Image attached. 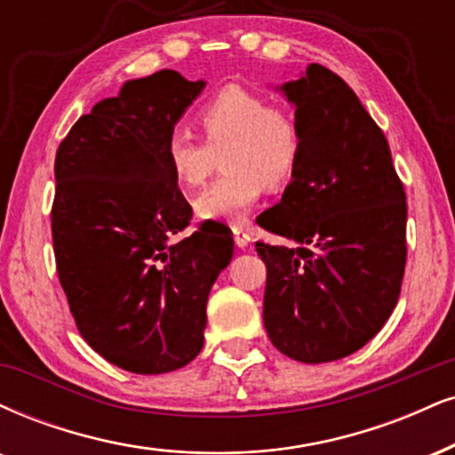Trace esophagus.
<instances>
[{"label": "esophagus", "mask_w": 455, "mask_h": 455, "mask_svg": "<svg viewBox=\"0 0 455 455\" xmlns=\"http://www.w3.org/2000/svg\"><path fill=\"white\" fill-rule=\"evenodd\" d=\"M233 237H235V243L239 245V248H245V245L250 243V233L245 231L242 224H233Z\"/></svg>", "instance_id": "esophagus-1"}]
</instances>
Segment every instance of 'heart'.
Segmentation results:
<instances>
[{
    "instance_id": "1",
    "label": "heart",
    "mask_w": 455,
    "mask_h": 455,
    "mask_svg": "<svg viewBox=\"0 0 455 455\" xmlns=\"http://www.w3.org/2000/svg\"><path fill=\"white\" fill-rule=\"evenodd\" d=\"M201 140L182 127L167 133L163 156L175 184L195 190L222 155L220 178L195 199L196 216L242 220L262 190L283 188L297 173L305 131L297 114L242 84H227L195 109Z\"/></svg>"
}]
</instances>
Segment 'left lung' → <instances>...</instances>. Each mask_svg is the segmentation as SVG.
I'll return each mask as SVG.
<instances>
[{
  "mask_svg": "<svg viewBox=\"0 0 455 455\" xmlns=\"http://www.w3.org/2000/svg\"><path fill=\"white\" fill-rule=\"evenodd\" d=\"M283 92L305 148L282 201L260 216L265 231L292 242H256L262 320L288 358L331 363L371 341L396 307L407 201L384 131L337 74L311 63Z\"/></svg>",
  "mask_w": 455,
  "mask_h": 455,
  "instance_id": "obj_1",
  "label": "left lung"
}]
</instances>
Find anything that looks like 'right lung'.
<instances>
[{
  "mask_svg": "<svg viewBox=\"0 0 455 455\" xmlns=\"http://www.w3.org/2000/svg\"><path fill=\"white\" fill-rule=\"evenodd\" d=\"M204 89L178 71L131 80L78 118L54 161L52 245L71 317L108 363L182 369L204 347L205 305L231 262L227 233L193 220L163 146Z\"/></svg>",
  "mask_w": 455,
  "mask_h": 455,
  "instance_id": "obj_1",
  "label": "right lung"
}]
</instances>
